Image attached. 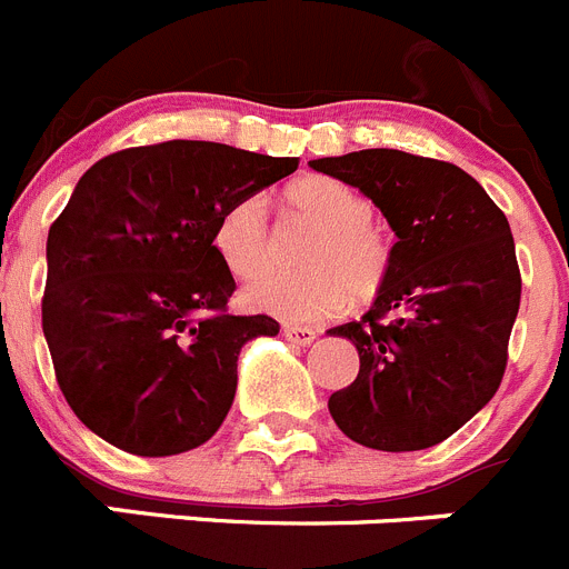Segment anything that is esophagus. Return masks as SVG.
Here are the masks:
<instances>
[{
  "label": "esophagus",
  "instance_id": "1",
  "mask_svg": "<svg viewBox=\"0 0 569 569\" xmlns=\"http://www.w3.org/2000/svg\"><path fill=\"white\" fill-rule=\"evenodd\" d=\"M283 333H286V339H289V342L302 345V348H306V345H311L317 339V331H311V328H300V326H286Z\"/></svg>",
  "mask_w": 569,
  "mask_h": 569
}]
</instances>
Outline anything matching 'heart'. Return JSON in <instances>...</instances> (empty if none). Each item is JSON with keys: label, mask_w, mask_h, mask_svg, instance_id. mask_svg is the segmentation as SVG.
I'll list each match as a JSON object with an SVG mask.
<instances>
[{"label": "heart", "mask_w": 569, "mask_h": 569, "mask_svg": "<svg viewBox=\"0 0 569 569\" xmlns=\"http://www.w3.org/2000/svg\"><path fill=\"white\" fill-rule=\"evenodd\" d=\"M286 210L315 227L302 249V274H263L247 286L249 309L291 326H315L345 311L348 300L379 297L392 272L396 247L373 221V201L342 179H297L283 193ZM212 249L236 278H254L272 263L274 238L260 196H241L221 210L212 227Z\"/></svg>", "instance_id": "b5f03b06"}]
</instances>
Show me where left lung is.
I'll return each instance as SVG.
<instances>
[{
    "label": "left lung",
    "mask_w": 569,
    "mask_h": 569,
    "mask_svg": "<svg viewBox=\"0 0 569 569\" xmlns=\"http://www.w3.org/2000/svg\"><path fill=\"white\" fill-rule=\"evenodd\" d=\"M309 164L373 199L398 238L368 315L328 331L359 350V376L328 410L368 449H429L477 416L506 373L522 297L506 212L458 164L396 148Z\"/></svg>",
    "instance_id": "1"
}]
</instances>
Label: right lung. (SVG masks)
I'll use <instances>...</instances> for the list:
<instances>
[{
	"instance_id": "right-lung-1",
	"label": "right lung",
	"mask_w": 569,
	"mask_h": 569,
	"mask_svg": "<svg viewBox=\"0 0 569 569\" xmlns=\"http://www.w3.org/2000/svg\"><path fill=\"white\" fill-rule=\"evenodd\" d=\"M297 171L221 142L168 140L94 162L47 236L41 326L67 405L123 452L168 458L216 435L238 353L278 320L236 317L212 249L227 204Z\"/></svg>"
}]
</instances>
